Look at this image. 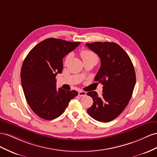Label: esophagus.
<instances>
[{
    "label": "esophagus",
    "instance_id": "esophagus-1",
    "mask_svg": "<svg viewBox=\"0 0 157 157\" xmlns=\"http://www.w3.org/2000/svg\"><path fill=\"white\" fill-rule=\"evenodd\" d=\"M86 94H87V93H86V91H79L78 92V95H79V97H84V96H86Z\"/></svg>",
    "mask_w": 157,
    "mask_h": 157
}]
</instances>
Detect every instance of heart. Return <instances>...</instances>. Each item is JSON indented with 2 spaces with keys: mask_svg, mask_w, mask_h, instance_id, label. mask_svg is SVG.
<instances>
[{
  "mask_svg": "<svg viewBox=\"0 0 157 157\" xmlns=\"http://www.w3.org/2000/svg\"><path fill=\"white\" fill-rule=\"evenodd\" d=\"M80 55H81L83 60H86L89 59H92V58H97V56H96V55L95 53H93V52L88 51V50H83L80 52ZM70 59V55H68L66 56V59H65V63L66 64L67 62H68Z\"/></svg>",
  "mask_w": 157,
  "mask_h": 157,
  "instance_id": "1",
  "label": "heart"
}]
</instances>
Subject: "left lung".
<instances>
[{"instance_id":"obj_1","label":"left lung","mask_w":157,"mask_h":157,"mask_svg":"<svg viewBox=\"0 0 157 157\" xmlns=\"http://www.w3.org/2000/svg\"><path fill=\"white\" fill-rule=\"evenodd\" d=\"M86 45L101 59L95 81L103 86L101 96L96 91L87 93L93 100L87 113L97 121L109 122L122 113L130 100L136 82L135 70L130 58L118 44L95 42Z\"/></svg>"}]
</instances>
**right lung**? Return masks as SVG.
<instances>
[{
	"mask_svg": "<svg viewBox=\"0 0 157 157\" xmlns=\"http://www.w3.org/2000/svg\"><path fill=\"white\" fill-rule=\"evenodd\" d=\"M80 42L49 38L35 46L21 69V83L25 99L34 113L51 120L64 113L78 92L56 88V76L63 68V58Z\"/></svg>",
	"mask_w": 157,
	"mask_h": 157,
	"instance_id": "add662e5",
	"label": "right lung"
}]
</instances>
